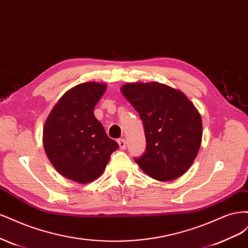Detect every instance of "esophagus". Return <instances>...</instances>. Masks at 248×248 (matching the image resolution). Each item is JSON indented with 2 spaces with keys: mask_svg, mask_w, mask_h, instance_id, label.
<instances>
[{
  "mask_svg": "<svg viewBox=\"0 0 248 248\" xmlns=\"http://www.w3.org/2000/svg\"><path fill=\"white\" fill-rule=\"evenodd\" d=\"M118 144H119L120 149H121V150H125V148H126V140H125L124 139H120V140H118Z\"/></svg>",
  "mask_w": 248,
  "mask_h": 248,
  "instance_id": "obj_1",
  "label": "esophagus"
}]
</instances>
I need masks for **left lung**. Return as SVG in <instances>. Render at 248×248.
<instances>
[{"label":"left lung","mask_w":248,"mask_h":248,"mask_svg":"<svg viewBox=\"0 0 248 248\" xmlns=\"http://www.w3.org/2000/svg\"><path fill=\"white\" fill-rule=\"evenodd\" d=\"M121 92L144 124L146 152L134 161L158 181L181 177L196 159L202 144L199 110L184 93L157 81L127 82Z\"/></svg>","instance_id":"left-lung-1"}]
</instances>
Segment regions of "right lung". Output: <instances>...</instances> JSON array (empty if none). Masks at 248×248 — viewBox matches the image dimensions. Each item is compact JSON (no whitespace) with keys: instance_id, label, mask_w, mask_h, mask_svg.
<instances>
[{"instance_id":"1","label":"right lung","mask_w":248,"mask_h":248,"mask_svg":"<svg viewBox=\"0 0 248 248\" xmlns=\"http://www.w3.org/2000/svg\"><path fill=\"white\" fill-rule=\"evenodd\" d=\"M107 90L102 82H82L68 90L51 109L43 127L47 158L63 177L79 184L98 178L119 148L94 116Z\"/></svg>"}]
</instances>
